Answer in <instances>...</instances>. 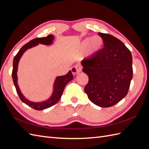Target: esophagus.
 <instances>
[{"label": "esophagus", "mask_w": 149, "mask_h": 149, "mask_svg": "<svg viewBox=\"0 0 149 149\" xmlns=\"http://www.w3.org/2000/svg\"><path fill=\"white\" fill-rule=\"evenodd\" d=\"M71 71L74 75L77 74L79 72H81L82 71V67L81 65H76L72 67Z\"/></svg>", "instance_id": "esophagus-1"}]
</instances>
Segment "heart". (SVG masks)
<instances>
[{"label": "heart", "instance_id": "1", "mask_svg": "<svg viewBox=\"0 0 149 149\" xmlns=\"http://www.w3.org/2000/svg\"><path fill=\"white\" fill-rule=\"evenodd\" d=\"M102 43V39L100 36H94L93 38H87L83 40L81 44V47L83 50H85L89 47L88 53L89 55H92L100 50Z\"/></svg>", "mask_w": 149, "mask_h": 149}]
</instances>
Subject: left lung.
<instances>
[{"instance_id":"1","label":"left lung","mask_w":149,"mask_h":149,"mask_svg":"<svg viewBox=\"0 0 149 149\" xmlns=\"http://www.w3.org/2000/svg\"><path fill=\"white\" fill-rule=\"evenodd\" d=\"M104 48L91 58L84 59L82 71L89 77L84 91L89 100L102 108L114 106L128 92L133 77L130 51L118 38L98 33Z\"/></svg>"}]
</instances>
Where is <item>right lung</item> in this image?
Listing matches in <instances>:
<instances>
[{
  "mask_svg": "<svg viewBox=\"0 0 149 149\" xmlns=\"http://www.w3.org/2000/svg\"><path fill=\"white\" fill-rule=\"evenodd\" d=\"M54 39V36L52 35H49L47 37L44 38H36L35 39H33L29 41L28 43L25 44L22 47L19 51L14 56L13 60V69L12 72V77L13 79L14 84L15 86L16 89V92L19 97L20 100L28 106L31 107L32 108L36 110H43L45 109L51 107L53 105L55 104L58 102L62 96L63 92L65 89V87L69 82L70 81L73 79V75L72 74V72L70 70L68 73L63 76H58L56 78V80L54 84V90H53L52 96L50 98L48 99L47 101L41 102H33L28 100L22 94L21 91L19 88L17 84V66L18 63L19 61L21 56L22 54L27 50L28 48H32L33 47L38 45L39 43L43 45H51L53 42V40Z\"/></svg>",
  "mask_w": 149,
  "mask_h": 149,
  "instance_id": "obj_1",
  "label": "right lung"
}]
</instances>
